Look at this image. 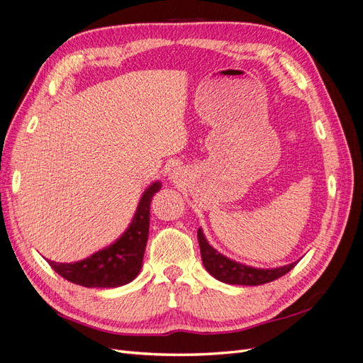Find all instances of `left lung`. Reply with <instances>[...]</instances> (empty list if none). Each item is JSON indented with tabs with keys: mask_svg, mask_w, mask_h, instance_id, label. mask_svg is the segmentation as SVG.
<instances>
[{
	"mask_svg": "<svg viewBox=\"0 0 363 363\" xmlns=\"http://www.w3.org/2000/svg\"><path fill=\"white\" fill-rule=\"evenodd\" d=\"M196 236H199L204 268L207 269V272H211L216 280L228 283V284H244V286H257V284H265L284 276V274L289 272L296 263L294 262V263H289V265L274 268V269L247 267V265H242V263H238L232 259L223 256L221 252L216 251L211 244L207 242L201 228H199Z\"/></svg>",
	"mask_w": 363,
	"mask_h": 363,
	"instance_id": "1",
	"label": "left lung"
}]
</instances>
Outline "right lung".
<instances>
[{
	"mask_svg": "<svg viewBox=\"0 0 363 363\" xmlns=\"http://www.w3.org/2000/svg\"><path fill=\"white\" fill-rule=\"evenodd\" d=\"M160 188L162 184L155 182L144 192L133 221L115 244L80 262L48 260L50 267L65 280L86 288H118L130 283L142 268L150 230V204Z\"/></svg>",
	"mask_w": 363,
	"mask_h": 363,
	"instance_id": "obj_1",
	"label": "right lung"
}]
</instances>
